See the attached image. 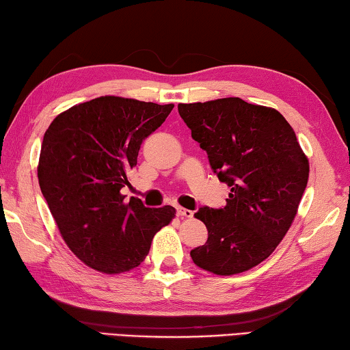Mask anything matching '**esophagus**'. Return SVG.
<instances>
[{"mask_svg":"<svg viewBox=\"0 0 350 350\" xmlns=\"http://www.w3.org/2000/svg\"><path fill=\"white\" fill-rule=\"evenodd\" d=\"M176 215L180 218H192L193 217V212L185 209V207H176Z\"/></svg>","mask_w":350,"mask_h":350,"instance_id":"obj_1","label":"esophagus"}]
</instances>
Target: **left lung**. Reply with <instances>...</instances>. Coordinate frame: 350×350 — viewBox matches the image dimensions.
I'll return each instance as SVG.
<instances>
[{"mask_svg": "<svg viewBox=\"0 0 350 350\" xmlns=\"http://www.w3.org/2000/svg\"><path fill=\"white\" fill-rule=\"evenodd\" d=\"M192 138L209 157L228 203L200 207L207 241L191 250L195 265L234 275L260 265L289 230L308 186L309 161L278 110L241 98L178 104Z\"/></svg>", "mask_w": 350, "mask_h": 350, "instance_id": "obj_1", "label": "left lung"}]
</instances>
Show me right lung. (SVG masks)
<instances>
[{"mask_svg":"<svg viewBox=\"0 0 350 350\" xmlns=\"http://www.w3.org/2000/svg\"><path fill=\"white\" fill-rule=\"evenodd\" d=\"M174 104L101 96L66 110L41 144L38 181L58 229L84 265L104 273L139 266L153 235L175 217L172 206L124 203L121 189L143 141Z\"/></svg>","mask_w":350,"mask_h":350,"instance_id":"1","label":"right lung"}]
</instances>
